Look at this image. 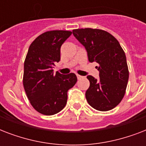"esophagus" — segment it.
Returning a JSON list of instances; mask_svg holds the SVG:
<instances>
[{"label":"esophagus","mask_w":146,"mask_h":146,"mask_svg":"<svg viewBox=\"0 0 146 146\" xmlns=\"http://www.w3.org/2000/svg\"><path fill=\"white\" fill-rule=\"evenodd\" d=\"M76 76H77V79H78V80H80V79H82V76L79 75V74H76Z\"/></svg>","instance_id":"esophagus-1"}]
</instances>
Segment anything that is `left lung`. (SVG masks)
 <instances>
[{"instance_id":"8db88e82","label":"left lung","mask_w":146,"mask_h":146,"mask_svg":"<svg viewBox=\"0 0 146 146\" xmlns=\"http://www.w3.org/2000/svg\"><path fill=\"white\" fill-rule=\"evenodd\" d=\"M74 37L85 47L89 61L96 62L99 80L87 76L90 86L86 92L88 103L100 111H110L124 96L129 79L126 55L120 43L106 31L73 29Z\"/></svg>"}]
</instances>
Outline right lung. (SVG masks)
Returning <instances> with one entry per match:
<instances>
[{
	"instance_id": "1",
	"label": "right lung",
	"mask_w": 146,
	"mask_h": 146,
	"mask_svg": "<svg viewBox=\"0 0 146 146\" xmlns=\"http://www.w3.org/2000/svg\"><path fill=\"white\" fill-rule=\"evenodd\" d=\"M70 31H49L35 38L24 62L23 86L31 104L39 113L53 115L64 108L67 92L76 84L75 73L54 74L60 60V47L71 35Z\"/></svg>"
}]
</instances>
